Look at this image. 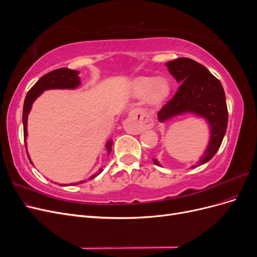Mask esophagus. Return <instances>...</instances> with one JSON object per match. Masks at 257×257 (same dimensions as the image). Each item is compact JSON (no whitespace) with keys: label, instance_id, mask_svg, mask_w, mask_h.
<instances>
[{"label":"esophagus","instance_id":"1","mask_svg":"<svg viewBox=\"0 0 257 257\" xmlns=\"http://www.w3.org/2000/svg\"><path fill=\"white\" fill-rule=\"evenodd\" d=\"M153 125L152 119L142 111H133L125 123V131L130 134H139Z\"/></svg>","mask_w":257,"mask_h":257}]
</instances>
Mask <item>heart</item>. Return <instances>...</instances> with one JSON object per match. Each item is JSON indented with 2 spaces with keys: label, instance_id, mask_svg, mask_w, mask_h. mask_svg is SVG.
Here are the masks:
<instances>
[{
  "label": "heart",
  "instance_id": "obj_1",
  "mask_svg": "<svg viewBox=\"0 0 257 257\" xmlns=\"http://www.w3.org/2000/svg\"><path fill=\"white\" fill-rule=\"evenodd\" d=\"M172 85L166 77H138L131 83L132 95L137 98L146 96L147 103L157 107L162 105L168 97Z\"/></svg>",
  "mask_w": 257,
  "mask_h": 257
}]
</instances>
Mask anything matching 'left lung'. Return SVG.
I'll list each match as a JSON object with an SVG mask.
<instances>
[{"label":"left lung","mask_w":257,"mask_h":257,"mask_svg":"<svg viewBox=\"0 0 257 257\" xmlns=\"http://www.w3.org/2000/svg\"><path fill=\"white\" fill-rule=\"evenodd\" d=\"M170 75L180 83L174 97L158 113L161 123L177 115L192 113L207 121L210 136L204 154L194 167L211 160L226 133L228 112L222 83L198 62L189 58H179L166 63ZM155 165L161 166L153 159Z\"/></svg>","instance_id":"obj_1"}]
</instances>
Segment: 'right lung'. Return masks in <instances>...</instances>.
Wrapping results in <instances>:
<instances>
[{
  "label": "right lung",
  "instance_id": "1",
  "mask_svg": "<svg viewBox=\"0 0 257 257\" xmlns=\"http://www.w3.org/2000/svg\"><path fill=\"white\" fill-rule=\"evenodd\" d=\"M79 72L78 71H73V69H69L66 67H62L59 69H54V71L44 75L42 78L38 80L32 88H31L28 92V94L25 99V104H23V112H22V122H23V135H25V143H26V150L27 149V136H28V115L31 111V108H32V105L34 103V100L40 96L42 93L46 90H51V89H68V90H74L77 87H79L81 84L80 78H79ZM113 142L111 139H109L105 145L107 153L110 154L111 152V147H112ZM28 154V152H27ZM28 158L31 161L29 154ZM33 164V163H32ZM103 172V167L98 169V172L94 175H92L89 180L91 179L97 177L100 173ZM87 180H83L80 182H76V183H71L68 185H76V184H80L83 183ZM62 185V184H61ZM66 184H63L65 186Z\"/></svg>",
  "mask_w": 257,
  "mask_h": 257
}]
</instances>
